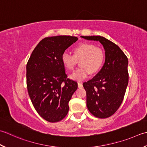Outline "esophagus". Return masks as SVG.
<instances>
[{"label": "esophagus", "mask_w": 147, "mask_h": 147, "mask_svg": "<svg viewBox=\"0 0 147 147\" xmlns=\"http://www.w3.org/2000/svg\"><path fill=\"white\" fill-rule=\"evenodd\" d=\"M78 86L79 88L83 87V83L82 82H78Z\"/></svg>", "instance_id": "obj_1"}]
</instances>
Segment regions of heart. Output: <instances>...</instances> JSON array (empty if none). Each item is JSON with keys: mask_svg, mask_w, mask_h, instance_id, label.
Masks as SVG:
<instances>
[{"mask_svg": "<svg viewBox=\"0 0 147 147\" xmlns=\"http://www.w3.org/2000/svg\"><path fill=\"white\" fill-rule=\"evenodd\" d=\"M74 55L67 52H64L61 56V61L64 67L69 71H73L77 63V60H80L81 67L72 74L74 80L81 81L85 79L89 74L96 73L104 64L106 53L102 48L97 47L92 43H82L74 48Z\"/></svg>", "mask_w": 147, "mask_h": 147, "instance_id": "1", "label": "heart"}]
</instances>
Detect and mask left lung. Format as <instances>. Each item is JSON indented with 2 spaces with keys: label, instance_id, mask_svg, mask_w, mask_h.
I'll use <instances>...</instances> for the list:
<instances>
[{
  "label": "left lung",
  "instance_id": "1",
  "mask_svg": "<svg viewBox=\"0 0 147 147\" xmlns=\"http://www.w3.org/2000/svg\"><path fill=\"white\" fill-rule=\"evenodd\" d=\"M99 41L104 47L105 62L92 79L83 83L89 111L99 119L115 113L121 105L129 82L128 59L119 46L99 36H82Z\"/></svg>",
  "mask_w": 147,
  "mask_h": 147
}]
</instances>
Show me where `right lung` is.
I'll list each match as a JSON object with an SVG mask.
<instances>
[{"label":"right lung","instance_id":"obj_1","mask_svg":"<svg viewBox=\"0 0 147 147\" xmlns=\"http://www.w3.org/2000/svg\"><path fill=\"white\" fill-rule=\"evenodd\" d=\"M77 37L59 36L42 39L27 64V87L34 108L50 122L62 120L69 111V102L78 88L67 78L61 61L62 53Z\"/></svg>","mask_w":147,"mask_h":147}]
</instances>
